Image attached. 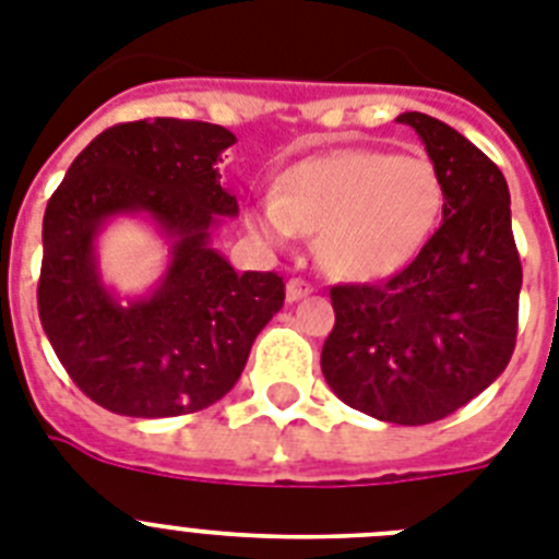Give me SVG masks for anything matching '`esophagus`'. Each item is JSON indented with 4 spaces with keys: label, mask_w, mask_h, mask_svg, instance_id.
Instances as JSON below:
<instances>
[{
    "label": "esophagus",
    "mask_w": 559,
    "mask_h": 559,
    "mask_svg": "<svg viewBox=\"0 0 559 559\" xmlns=\"http://www.w3.org/2000/svg\"><path fill=\"white\" fill-rule=\"evenodd\" d=\"M312 293V284L304 278H289L287 281V301H301L307 295Z\"/></svg>",
    "instance_id": "esophagus-1"
}]
</instances>
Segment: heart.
<instances>
[{
    "label": "heart",
    "mask_w": 559,
    "mask_h": 559,
    "mask_svg": "<svg viewBox=\"0 0 559 559\" xmlns=\"http://www.w3.org/2000/svg\"><path fill=\"white\" fill-rule=\"evenodd\" d=\"M443 185L426 156L346 147L281 173L272 199L250 207V224L272 243L318 236L321 264L349 281L395 275L438 227Z\"/></svg>",
    "instance_id": "b5f03b06"
}]
</instances>
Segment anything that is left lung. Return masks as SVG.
I'll list each match as a JSON object with an SVG mask.
<instances>
[{
    "label": "left lung",
    "mask_w": 559,
    "mask_h": 559,
    "mask_svg": "<svg viewBox=\"0 0 559 559\" xmlns=\"http://www.w3.org/2000/svg\"><path fill=\"white\" fill-rule=\"evenodd\" d=\"M443 185V222L383 284L330 289L335 326L321 372L346 406L424 426L495 383L518 341L523 266L503 173L454 128L403 112Z\"/></svg>",
    "instance_id": "8db88e82"
}]
</instances>
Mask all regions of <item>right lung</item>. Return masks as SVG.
I'll list each match as a JSON object with an SVG mask.
<instances>
[{"label":"right lung","mask_w":559,"mask_h":559,"mask_svg":"<svg viewBox=\"0 0 559 559\" xmlns=\"http://www.w3.org/2000/svg\"><path fill=\"white\" fill-rule=\"evenodd\" d=\"M236 144L210 121L142 119L98 133L70 164L41 222L39 318L84 395L128 417L190 415L241 378L252 341L284 307L278 272H236L210 247L238 215L215 162ZM150 214L174 241L163 284L119 305L97 278V229Z\"/></svg>","instance_id":"right-lung-1"}]
</instances>
